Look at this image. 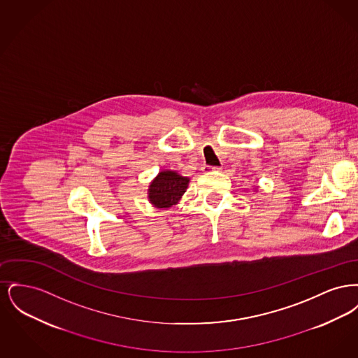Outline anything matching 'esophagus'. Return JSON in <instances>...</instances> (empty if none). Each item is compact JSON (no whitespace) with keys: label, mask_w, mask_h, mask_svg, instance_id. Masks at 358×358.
I'll return each mask as SVG.
<instances>
[{"label":"esophagus","mask_w":358,"mask_h":358,"mask_svg":"<svg viewBox=\"0 0 358 358\" xmlns=\"http://www.w3.org/2000/svg\"><path fill=\"white\" fill-rule=\"evenodd\" d=\"M222 171V168L220 166H209V165H204V168H203V171Z\"/></svg>","instance_id":"34e87169"}]
</instances>
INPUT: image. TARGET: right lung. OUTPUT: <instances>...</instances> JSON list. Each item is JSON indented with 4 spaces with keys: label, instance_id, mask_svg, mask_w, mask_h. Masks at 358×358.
<instances>
[{
    "label": "right lung",
    "instance_id": "right-lung-1",
    "mask_svg": "<svg viewBox=\"0 0 358 358\" xmlns=\"http://www.w3.org/2000/svg\"><path fill=\"white\" fill-rule=\"evenodd\" d=\"M189 178L174 171H162L150 182L148 189L149 201L159 209L176 205L185 193Z\"/></svg>",
    "mask_w": 358,
    "mask_h": 358
}]
</instances>
